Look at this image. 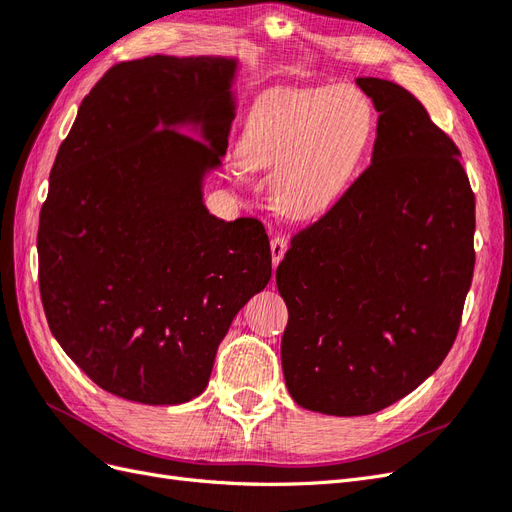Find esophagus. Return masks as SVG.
Masks as SVG:
<instances>
[{"mask_svg":"<svg viewBox=\"0 0 512 512\" xmlns=\"http://www.w3.org/2000/svg\"><path fill=\"white\" fill-rule=\"evenodd\" d=\"M288 250V241L284 237H273L271 239V258H273V265H280L284 254Z\"/></svg>","mask_w":512,"mask_h":512,"instance_id":"esophagus-1","label":"esophagus"}]
</instances>
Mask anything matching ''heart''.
<instances>
[{"mask_svg": "<svg viewBox=\"0 0 512 512\" xmlns=\"http://www.w3.org/2000/svg\"><path fill=\"white\" fill-rule=\"evenodd\" d=\"M371 132L374 113L352 87L275 89L252 106L237 158L271 168V203L282 215L320 218L348 190Z\"/></svg>", "mask_w": 512, "mask_h": 512, "instance_id": "obj_1", "label": "heart"}]
</instances>
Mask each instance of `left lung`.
<instances>
[{"label": "left lung", "instance_id": "obj_1", "mask_svg": "<svg viewBox=\"0 0 512 512\" xmlns=\"http://www.w3.org/2000/svg\"><path fill=\"white\" fill-rule=\"evenodd\" d=\"M356 85L380 115L371 164L275 271L286 386L331 416L374 414L427 380L455 342L474 273V192L457 145L408 89Z\"/></svg>", "mask_w": 512, "mask_h": 512}]
</instances>
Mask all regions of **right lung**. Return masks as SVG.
<instances>
[{
    "label": "right lung",
    "instance_id": "right-lung-1",
    "mask_svg": "<svg viewBox=\"0 0 512 512\" xmlns=\"http://www.w3.org/2000/svg\"><path fill=\"white\" fill-rule=\"evenodd\" d=\"M235 74L237 59L213 55L113 66L51 168L38 228L46 320L100 389L138 404L203 393L232 318L271 280L265 226L203 203L235 119Z\"/></svg>",
    "mask_w": 512,
    "mask_h": 512
}]
</instances>
